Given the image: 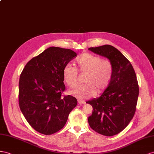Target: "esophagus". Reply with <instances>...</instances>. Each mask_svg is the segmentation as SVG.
<instances>
[{
  "instance_id": "esophagus-1",
  "label": "esophagus",
  "mask_w": 154,
  "mask_h": 154,
  "mask_svg": "<svg viewBox=\"0 0 154 154\" xmlns=\"http://www.w3.org/2000/svg\"><path fill=\"white\" fill-rule=\"evenodd\" d=\"M78 103H79V104H80V105H82V104H85V101H82V100H78Z\"/></svg>"
}]
</instances>
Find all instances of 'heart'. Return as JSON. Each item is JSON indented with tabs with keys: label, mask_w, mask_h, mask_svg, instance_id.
<instances>
[{
	"label": "heart",
	"mask_w": 154,
	"mask_h": 154,
	"mask_svg": "<svg viewBox=\"0 0 154 154\" xmlns=\"http://www.w3.org/2000/svg\"><path fill=\"white\" fill-rule=\"evenodd\" d=\"M77 68L72 64H67L63 69V77L69 86H74L77 82L78 70L86 73V84L76 86L69 91V94L78 99L85 100L95 95L109 85L112 76V63L107 59H101L97 55L83 53L76 60Z\"/></svg>",
	"instance_id": "b5f03b06"
}]
</instances>
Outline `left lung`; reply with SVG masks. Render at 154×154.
<instances>
[{"instance_id": "1", "label": "left lung", "mask_w": 154, "mask_h": 154, "mask_svg": "<svg viewBox=\"0 0 154 154\" xmlns=\"http://www.w3.org/2000/svg\"><path fill=\"white\" fill-rule=\"evenodd\" d=\"M88 50L108 58L113 68L108 87L100 97L86 102L93 107L88 124L101 135H115L127 127L135 115L139 92L136 73L130 62L112 45Z\"/></svg>"}]
</instances>
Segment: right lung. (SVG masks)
Wrapping results in <instances>:
<instances>
[{
	"label": "right lung",
	"mask_w": 154,
	"mask_h": 154,
	"mask_svg": "<svg viewBox=\"0 0 154 154\" xmlns=\"http://www.w3.org/2000/svg\"><path fill=\"white\" fill-rule=\"evenodd\" d=\"M77 53L51 47L27 63L19 82V104L26 121L38 132L48 135L66 124L77 100L62 97L66 89L63 69Z\"/></svg>",
	"instance_id": "obj_1"
}]
</instances>
